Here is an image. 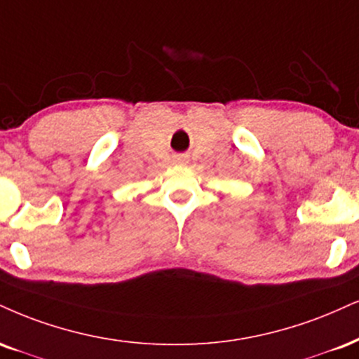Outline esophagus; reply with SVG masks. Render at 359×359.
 I'll use <instances>...</instances> for the list:
<instances>
[{
	"label": "esophagus",
	"mask_w": 359,
	"mask_h": 359,
	"mask_svg": "<svg viewBox=\"0 0 359 359\" xmlns=\"http://www.w3.org/2000/svg\"><path fill=\"white\" fill-rule=\"evenodd\" d=\"M177 162H185V157H175Z\"/></svg>",
	"instance_id": "obj_1"
}]
</instances>
